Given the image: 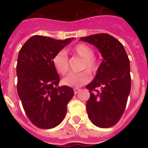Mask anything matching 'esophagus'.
I'll list each match as a JSON object with an SVG mask.
<instances>
[{
  "label": "esophagus",
  "instance_id": "1",
  "mask_svg": "<svg viewBox=\"0 0 148 148\" xmlns=\"http://www.w3.org/2000/svg\"><path fill=\"white\" fill-rule=\"evenodd\" d=\"M79 91H81V89L80 88H74V93L75 94H77Z\"/></svg>",
  "mask_w": 148,
  "mask_h": 148
}]
</instances>
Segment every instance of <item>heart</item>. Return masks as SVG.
<instances>
[{
    "label": "heart",
    "instance_id": "obj_1",
    "mask_svg": "<svg viewBox=\"0 0 148 148\" xmlns=\"http://www.w3.org/2000/svg\"><path fill=\"white\" fill-rule=\"evenodd\" d=\"M72 51L83 59L82 65L81 67L82 70H87L93 75L97 73L99 69V62L94 57V49L86 43H78L73 48ZM53 64L57 71L62 76L66 75L69 71L68 58L63 51L58 52L54 55L53 58ZM88 72L84 71L79 73H71L62 80V84L76 88L82 86L90 81L91 77Z\"/></svg>",
    "mask_w": 148,
    "mask_h": 148
}]
</instances>
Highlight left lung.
Masks as SVG:
<instances>
[{
	"instance_id": "1",
	"label": "left lung",
	"mask_w": 148,
	"mask_h": 148,
	"mask_svg": "<svg viewBox=\"0 0 148 148\" xmlns=\"http://www.w3.org/2000/svg\"><path fill=\"white\" fill-rule=\"evenodd\" d=\"M80 39L95 45L104 58L94 81L86 86L90 93L86 110L95 126L110 128L122 117L130 93L128 55L122 43L108 34H97Z\"/></svg>"
}]
</instances>
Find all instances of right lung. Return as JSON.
<instances>
[{
    "instance_id": "1",
    "label": "right lung",
    "mask_w": 148,
    "mask_h": 148,
    "mask_svg": "<svg viewBox=\"0 0 148 148\" xmlns=\"http://www.w3.org/2000/svg\"><path fill=\"white\" fill-rule=\"evenodd\" d=\"M72 39L57 40L34 35L20 50L16 65L17 91L26 115L38 128L58 126L74 95L71 87H58L60 77L53 64L54 55Z\"/></svg>"
}]
</instances>
